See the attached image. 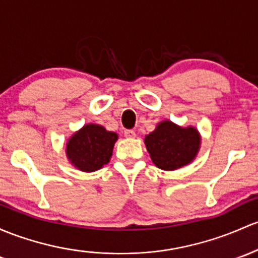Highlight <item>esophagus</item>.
<instances>
[{"mask_svg":"<svg viewBox=\"0 0 258 258\" xmlns=\"http://www.w3.org/2000/svg\"><path fill=\"white\" fill-rule=\"evenodd\" d=\"M124 137L128 138V139H133V138H135V132L132 129L124 130Z\"/></svg>","mask_w":258,"mask_h":258,"instance_id":"34e87169","label":"esophagus"}]
</instances>
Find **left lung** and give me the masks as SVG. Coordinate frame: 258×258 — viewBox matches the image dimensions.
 I'll list each match as a JSON object with an SVG mask.
<instances>
[{
    "instance_id": "8db88e82",
    "label": "left lung",
    "mask_w": 258,
    "mask_h": 258,
    "mask_svg": "<svg viewBox=\"0 0 258 258\" xmlns=\"http://www.w3.org/2000/svg\"><path fill=\"white\" fill-rule=\"evenodd\" d=\"M144 141L152 162L165 171L177 170L190 163L201 148V135L195 126L183 128L171 120L157 124Z\"/></svg>"
}]
</instances>
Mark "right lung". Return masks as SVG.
<instances>
[{"mask_svg":"<svg viewBox=\"0 0 258 258\" xmlns=\"http://www.w3.org/2000/svg\"><path fill=\"white\" fill-rule=\"evenodd\" d=\"M118 135L98 124H86L66 143V156L76 168L95 172L109 162Z\"/></svg>","mask_w":258,"mask_h":258,"instance_id":"right-lung-1","label":"right lung"}]
</instances>
